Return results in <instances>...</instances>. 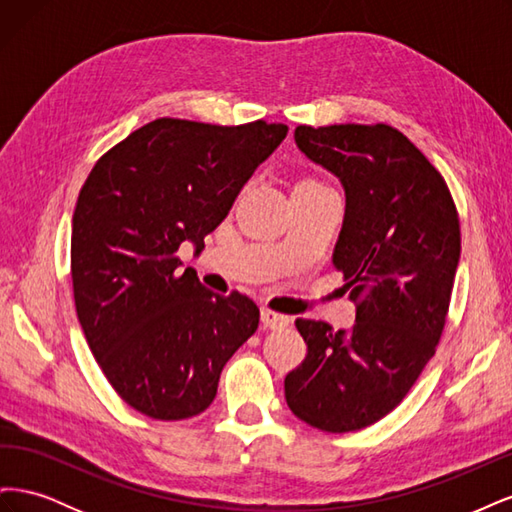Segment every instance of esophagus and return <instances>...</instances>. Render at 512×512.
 <instances>
[{
  "label": "esophagus",
  "mask_w": 512,
  "mask_h": 512,
  "mask_svg": "<svg viewBox=\"0 0 512 512\" xmlns=\"http://www.w3.org/2000/svg\"><path fill=\"white\" fill-rule=\"evenodd\" d=\"M260 320H262V324H265V327H267V329H271V331L284 329V327H288V324H290L288 316H284V314H277V312H273V309H262Z\"/></svg>",
  "instance_id": "1"
}]
</instances>
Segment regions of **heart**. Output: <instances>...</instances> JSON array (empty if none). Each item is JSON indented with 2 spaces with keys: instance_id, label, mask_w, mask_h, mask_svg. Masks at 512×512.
Masks as SVG:
<instances>
[{
  "instance_id": "obj_1",
  "label": "heart",
  "mask_w": 512,
  "mask_h": 512,
  "mask_svg": "<svg viewBox=\"0 0 512 512\" xmlns=\"http://www.w3.org/2000/svg\"><path fill=\"white\" fill-rule=\"evenodd\" d=\"M301 183H305V185H322V183L316 181V179H305V181H301Z\"/></svg>"
}]
</instances>
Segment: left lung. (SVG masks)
Listing matches in <instances>:
<instances>
[{
	"label": "left lung",
	"instance_id": "left-lung-1",
	"mask_svg": "<svg viewBox=\"0 0 512 512\" xmlns=\"http://www.w3.org/2000/svg\"><path fill=\"white\" fill-rule=\"evenodd\" d=\"M294 141L344 185L333 265L356 322L346 333L297 320L307 354L284 380L286 404L320 431H359L395 410L436 354L459 265V215L438 168L393 126H299Z\"/></svg>",
	"mask_w": 512,
	"mask_h": 512
}]
</instances>
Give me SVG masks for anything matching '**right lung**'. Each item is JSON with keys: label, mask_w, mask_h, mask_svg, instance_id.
Segmentation results:
<instances>
[{"label": "right lung", "mask_w": 512, "mask_h": 512, "mask_svg": "<svg viewBox=\"0 0 512 512\" xmlns=\"http://www.w3.org/2000/svg\"><path fill=\"white\" fill-rule=\"evenodd\" d=\"M288 134L284 123L213 126L162 117L91 168L72 215L76 316L106 380L136 412H205L224 365L258 329L245 294L179 271L183 241L205 247L243 185Z\"/></svg>", "instance_id": "right-lung-1"}]
</instances>
